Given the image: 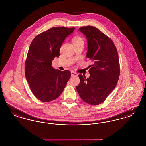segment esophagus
Here are the masks:
<instances>
[{"label": "esophagus", "instance_id": "esophagus-1", "mask_svg": "<svg viewBox=\"0 0 146 146\" xmlns=\"http://www.w3.org/2000/svg\"><path fill=\"white\" fill-rule=\"evenodd\" d=\"M78 76V74H77L76 73L73 72V71H72V72H71V76Z\"/></svg>", "mask_w": 146, "mask_h": 146}]
</instances>
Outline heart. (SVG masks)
Wrapping results in <instances>:
<instances>
[{
    "mask_svg": "<svg viewBox=\"0 0 146 146\" xmlns=\"http://www.w3.org/2000/svg\"><path fill=\"white\" fill-rule=\"evenodd\" d=\"M83 42V39L80 36H75L73 38V42Z\"/></svg>",
    "mask_w": 146,
    "mask_h": 146,
    "instance_id": "b5f03b06",
    "label": "heart"
}]
</instances>
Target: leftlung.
Wrapping results in <instances>:
<instances>
[{"mask_svg":"<svg viewBox=\"0 0 146 146\" xmlns=\"http://www.w3.org/2000/svg\"><path fill=\"white\" fill-rule=\"evenodd\" d=\"M79 31L88 42L86 58L92 64L89 66L90 77L79 74L76 90L84 102L98 105L104 102L115 88L120 75L118 51L111 39L93 26L82 27Z\"/></svg>","mask_w":146,"mask_h":146,"instance_id":"left-lung-1","label":"left lung"}]
</instances>
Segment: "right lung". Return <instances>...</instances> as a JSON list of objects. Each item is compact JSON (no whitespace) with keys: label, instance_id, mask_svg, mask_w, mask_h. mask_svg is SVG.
Returning <instances> with one entry per match:
<instances>
[{"label":"right lung","instance_id":"right-lung-1","mask_svg":"<svg viewBox=\"0 0 146 146\" xmlns=\"http://www.w3.org/2000/svg\"><path fill=\"white\" fill-rule=\"evenodd\" d=\"M75 28L56 27L36 35L31 42L25 62V76L35 97L52 101L62 92L71 76L69 70H55L52 61L60 56L65 39Z\"/></svg>","mask_w":146,"mask_h":146}]
</instances>
